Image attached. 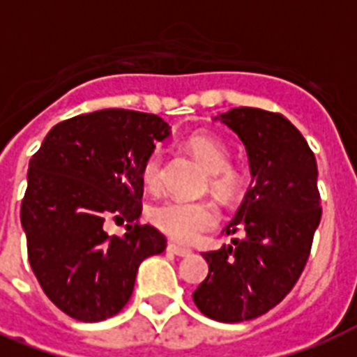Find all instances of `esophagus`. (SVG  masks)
<instances>
[{"label": "esophagus", "mask_w": 357, "mask_h": 357, "mask_svg": "<svg viewBox=\"0 0 357 357\" xmlns=\"http://www.w3.org/2000/svg\"><path fill=\"white\" fill-rule=\"evenodd\" d=\"M167 250L170 252V254L178 255V257H187V255H190L189 248H183V246H178V244H174V243H168Z\"/></svg>", "instance_id": "34e87169"}]
</instances>
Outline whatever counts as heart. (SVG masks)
Returning a JSON list of instances; mask_svg holds the SVG:
<instances>
[{"mask_svg":"<svg viewBox=\"0 0 357 357\" xmlns=\"http://www.w3.org/2000/svg\"><path fill=\"white\" fill-rule=\"evenodd\" d=\"M187 148L204 167L209 170V183L218 196L226 200L237 198L250 181L248 172L241 167L229 165L231 150L220 137L209 133L192 135ZM140 178L150 190L161 187L162 150L153 148L146 155ZM150 220L157 229L181 244H192L211 229L217 228L220 213L209 200H165L150 209Z\"/></svg>","mask_w":357,"mask_h":357,"instance_id":"heart-1","label":"heart"}]
</instances>
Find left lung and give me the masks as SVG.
Here are the masks:
<instances>
[{"instance_id":"left-lung-1","label":"left lung","mask_w":357,"mask_h":357,"mask_svg":"<svg viewBox=\"0 0 357 357\" xmlns=\"http://www.w3.org/2000/svg\"><path fill=\"white\" fill-rule=\"evenodd\" d=\"M243 140L254 185L226 235L243 238L206 252L209 274L192 294L196 307L218 322L265 315L296 285L321 222L317 161L283 114L237 107L220 114Z\"/></svg>"}]
</instances>
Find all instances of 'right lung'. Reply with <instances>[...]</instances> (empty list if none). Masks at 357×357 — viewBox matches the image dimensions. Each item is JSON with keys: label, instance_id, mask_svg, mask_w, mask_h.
<instances>
[{"label": "right lung", "instance_id": "right-lung-1", "mask_svg": "<svg viewBox=\"0 0 357 357\" xmlns=\"http://www.w3.org/2000/svg\"><path fill=\"white\" fill-rule=\"evenodd\" d=\"M167 135L157 114L103 109L53 126L31 157L20 209L27 257L47 298L75 321L120 313L140 263L167 248L159 229L137 220L140 168ZM107 218L132 224L122 238L109 236Z\"/></svg>", "mask_w": 357, "mask_h": 357}]
</instances>
